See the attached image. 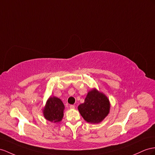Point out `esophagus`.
Wrapping results in <instances>:
<instances>
[{"mask_svg": "<svg viewBox=\"0 0 155 155\" xmlns=\"http://www.w3.org/2000/svg\"><path fill=\"white\" fill-rule=\"evenodd\" d=\"M69 107H70V109H73L75 108V106L73 105H71L69 106Z\"/></svg>", "mask_w": 155, "mask_h": 155, "instance_id": "1", "label": "esophagus"}]
</instances>
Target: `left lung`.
Masks as SVG:
<instances>
[{
	"mask_svg": "<svg viewBox=\"0 0 155 155\" xmlns=\"http://www.w3.org/2000/svg\"><path fill=\"white\" fill-rule=\"evenodd\" d=\"M84 120L90 123H100L108 115L110 110L109 99L104 94L94 88L88 92L84 103L78 107Z\"/></svg>",
	"mask_w": 155,
	"mask_h": 155,
	"instance_id": "left-lung-1",
	"label": "left lung"
}]
</instances>
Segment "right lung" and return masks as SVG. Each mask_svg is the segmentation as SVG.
Here are the masks:
<instances>
[{
  "mask_svg": "<svg viewBox=\"0 0 155 155\" xmlns=\"http://www.w3.org/2000/svg\"><path fill=\"white\" fill-rule=\"evenodd\" d=\"M65 106L60 99L56 97H50L43 109L44 117L51 122H60L63 117Z\"/></svg>",
  "mask_w": 155,
  "mask_h": 155,
  "instance_id": "1",
  "label": "right lung"
}]
</instances>
